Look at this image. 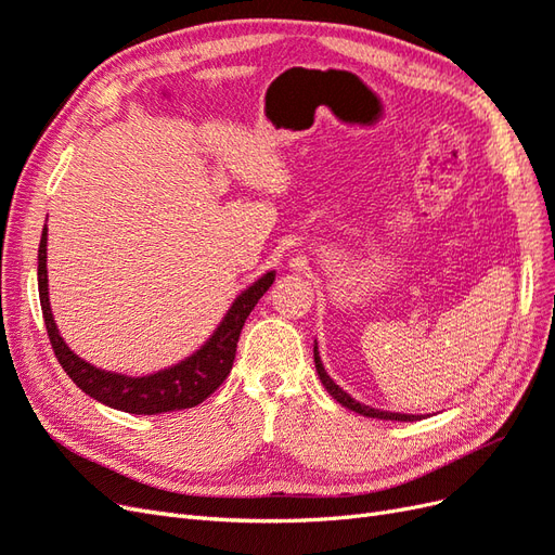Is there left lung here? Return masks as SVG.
Returning <instances> with one entry per match:
<instances>
[{"mask_svg": "<svg viewBox=\"0 0 555 555\" xmlns=\"http://www.w3.org/2000/svg\"><path fill=\"white\" fill-rule=\"evenodd\" d=\"M314 367H317V373H319V379H322V384L326 386V391L340 402L343 408H347V410H351V412H357V414H363V416H373V418H386V422H416V418H422V416H416V414H400V412H382V410H375V408H367V405H361V402H357L354 398H351L347 391H343L338 384H335L331 377H328V373L324 371V365H322V359H319V349H317V343H314Z\"/></svg>", "mask_w": 555, "mask_h": 555, "instance_id": "1", "label": "left lung"}]
</instances>
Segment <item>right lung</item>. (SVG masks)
I'll list each match as a JSON object with an SVG mask.
<instances>
[{
	"instance_id": "obj_1",
	"label": "right lung",
	"mask_w": 555,
	"mask_h": 555,
	"mask_svg": "<svg viewBox=\"0 0 555 555\" xmlns=\"http://www.w3.org/2000/svg\"><path fill=\"white\" fill-rule=\"evenodd\" d=\"M46 243L48 229L43 227L41 243H39V298L43 310V322L50 345H53L55 357L64 373L72 377L78 389L86 391L90 398L104 402L113 410H122L129 414H162L173 410H188L204 402L210 393L217 391L227 375L231 373L233 359H236V347L245 319L255 310L259 298L268 292L275 271L261 275L251 287H247L233 306L227 310L220 326L208 338V343L196 349L192 357L166 367L155 375L145 377H129L120 373L102 371L88 361H82L78 354L66 347L60 335L53 310L48 300V271H46Z\"/></svg>"
}]
</instances>
